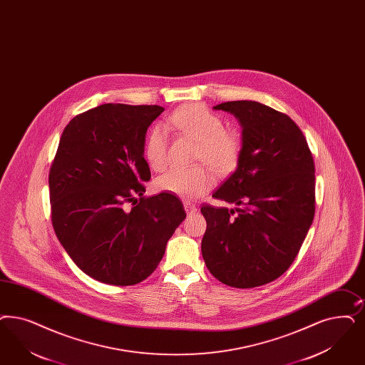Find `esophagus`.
I'll return each mask as SVG.
<instances>
[{"instance_id": "esophagus-1", "label": "esophagus", "mask_w": 365, "mask_h": 365, "mask_svg": "<svg viewBox=\"0 0 365 365\" xmlns=\"http://www.w3.org/2000/svg\"><path fill=\"white\" fill-rule=\"evenodd\" d=\"M185 210H186V213L187 215H191V214L197 213V206H194L192 203H190V202H185Z\"/></svg>"}]
</instances>
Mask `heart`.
Instances as JSON below:
<instances>
[{
  "instance_id": "1",
  "label": "heart",
  "mask_w": 365,
  "mask_h": 365,
  "mask_svg": "<svg viewBox=\"0 0 365 365\" xmlns=\"http://www.w3.org/2000/svg\"><path fill=\"white\" fill-rule=\"evenodd\" d=\"M168 125L200 143L197 162L209 165L215 173L232 171L239 162L240 141L232 132L225 130L224 120L201 103H189L168 118ZM168 138L163 125H155L144 141V159L152 170H163L167 164ZM214 178L206 168H173L156 179V189L183 200H195L213 186Z\"/></svg>"
}]
</instances>
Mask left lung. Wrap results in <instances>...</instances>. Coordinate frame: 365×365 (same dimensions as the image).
<instances>
[{
    "instance_id": "8db88e82",
    "label": "left lung",
    "mask_w": 365,
    "mask_h": 365,
    "mask_svg": "<svg viewBox=\"0 0 365 365\" xmlns=\"http://www.w3.org/2000/svg\"><path fill=\"white\" fill-rule=\"evenodd\" d=\"M241 132L237 168L213 198L235 209L203 206L202 256L215 279L236 289L263 286L286 272L301 250L315 210L314 162L301 129L256 101H230Z\"/></svg>"
}]
</instances>
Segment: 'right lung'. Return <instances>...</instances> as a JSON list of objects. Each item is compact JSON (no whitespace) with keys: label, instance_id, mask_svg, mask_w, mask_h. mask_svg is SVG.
Segmentation results:
<instances>
[{"label":"right lung","instance_id":"right-lung-1","mask_svg":"<svg viewBox=\"0 0 365 365\" xmlns=\"http://www.w3.org/2000/svg\"><path fill=\"white\" fill-rule=\"evenodd\" d=\"M158 105L103 103L64 128L51 165V220L68 256L86 275L132 286L151 275L186 218L175 195L145 198L151 171L147 129Z\"/></svg>","mask_w":365,"mask_h":365}]
</instances>
